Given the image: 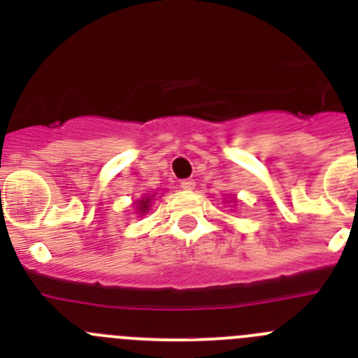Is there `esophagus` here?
<instances>
[{"instance_id":"1","label":"esophagus","mask_w":358,"mask_h":358,"mask_svg":"<svg viewBox=\"0 0 358 358\" xmlns=\"http://www.w3.org/2000/svg\"><path fill=\"white\" fill-rule=\"evenodd\" d=\"M181 188L182 189H194L195 188V181H194V179H182Z\"/></svg>"}]
</instances>
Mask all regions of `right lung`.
Here are the masks:
<instances>
[{"instance_id": "right-lung-1", "label": "right lung", "mask_w": 358, "mask_h": 358, "mask_svg": "<svg viewBox=\"0 0 358 358\" xmlns=\"http://www.w3.org/2000/svg\"><path fill=\"white\" fill-rule=\"evenodd\" d=\"M150 201H152V199H143V201H140V208H138V210H140L141 213H145V211L150 208V206H148V204H150Z\"/></svg>"}]
</instances>
